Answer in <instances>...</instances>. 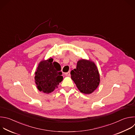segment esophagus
<instances>
[{
    "instance_id": "obj_1",
    "label": "esophagus",
    "mask_w": 135,
    "mask_h": 135,
    "mask_svg": "<svg viewBox=\"0 0 135 135\" xmlns=\"http://www.w3.org/2000/svg\"><path fill=\"white\" fill-rule=\"evenodd\" d=\"M65 75H66V76H70V71H68V72L65 73Z\"/></svg>"
}]
</instances>
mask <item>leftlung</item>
Wrapping results in <instances>:
<instances>
[{"mask_svg": "<svg viewBox=\"0 0 135 135\" xmlns=\"http://www.w3.org/2000/svg\"><path fill=\"white\" fill-rule=\"evenodd\" d=\"M71 78L79 91L84 94L92 93L99 86L100 77L95 63L86 59H80L76 69L70 72Z\"/></svg>", "mask_w": 135, "mask_h": 135, "instance_id": "8db88e82", "label": "left lung"}]
</instances>
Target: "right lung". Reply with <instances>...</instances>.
<instances>
[{
    "instance_id": "1",
    "label": "right lung",
    "mask_w": 135,
    "mask_h": 135,
    "mask_svg": "<svg viewBox=\"0 0 135 135\" xmlns=\"http://www.w3.org/2000/svg\"><path fill=\"white\" fill-rule=\"evenodd\" d=\"M50 58L40 62L35 72V83L40 92L49 94L58 88L62 79L61 66Z\"/></svg>"
}]
</instances>
